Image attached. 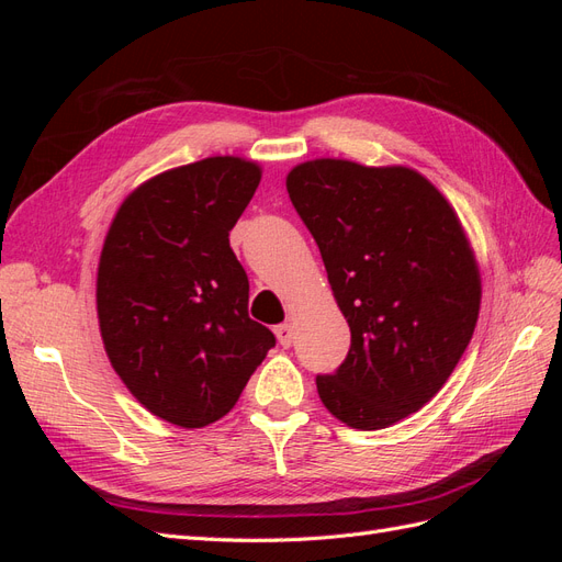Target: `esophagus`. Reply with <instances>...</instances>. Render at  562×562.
<instances>
[{
    "mask_svg": "<svg viewBox=\"0 0 562 562\" xmlns=\"http://www.w3.org/2000/svg\"><path fill=\"white\" fill-rule=\"evenodd\" d=\"M274 335H277L281 347H291L293 345V337H295V330H293L291 323H281V326L274 328Z\"/></svg>",
    "mask_w": 562,
    "mask_h": 562,
    "instance_id": "esophagus-1",
    "label": "esophagus"
}]
</instances>
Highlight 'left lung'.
<instances>
[{
  "label": "left lung",
  "mask_w": 562,
  "mask_h": 562,
  "mask_svg": "<svg viewBox=\"0 0 562 562\" xmlns=\"http://www.w3.org/2000/svg\"><path fill=\"white\" fill-rule=\"evenodd\" d=\"M285 187L351 330L318 396L351 429H386L438 394L471 342L483 291L469 236L407 166L323 157L293 166Z\"/></svg>",
  "instance_id": "8db88e82"
}]
</instances>
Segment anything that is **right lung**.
Segmentation results:
<instances>
[{"instance_id": "add662e5", "label": "right lung", "mask_w": 562, "mask_h": 562, "mask_svg": "<svg viewBox=\"0 0 562 562\" xmlns=\"http://www.w3.org/2000/svg\"><path fill=\"white\" fill-rule=\"evenodd\" d=\"M262 168L209 157L145 180L122 201L98 260L95 310L114 372L151 415L182 429L225 417L277 345L248 316L229 232Z\"/></svg>"}]
</instances>
